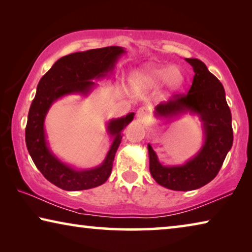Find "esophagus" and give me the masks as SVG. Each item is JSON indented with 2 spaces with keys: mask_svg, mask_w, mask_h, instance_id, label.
Returning a JSON list of instances; mask_svg holds the SVG:
<instances>
[{
  "mask_svg": "<svg viewBox=\"0 0 252 252\" xmlns=\"http://www.w3.org/2000/svg\"><path fill=\"white\" fill-rule=\"evenodd\" d=\"M149 116V110L146 106H141V108H139L138 111H136V117H138L140 120H146Z\"/></svg>",
  "mask_w": 252,
  "mask_h": 252,
  "instance_id": "obj_1",
  "label": "esophagus"
}]
</instances>
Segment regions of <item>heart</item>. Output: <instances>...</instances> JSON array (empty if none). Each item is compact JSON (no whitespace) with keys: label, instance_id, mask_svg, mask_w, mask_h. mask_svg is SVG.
<instances>
[{"label":"heart","instance_id":"b5f03b06","mask_svg":"<svg viewBox=\"0 0 252 252\" xmlns=\"http://www.w3.org/2000/svg\"><path fill=\"white\" fill-rule=\"evenodd\" d=\"M168 85L170 90H178L182 87L185 82V75H183L180 67L178 66H156L151 67L144 73L136 76L133 81L135 87L146 85V87L155 88L162 83Z\"/></svg>","mask_w":252,"mask_h":252}]
</instances>
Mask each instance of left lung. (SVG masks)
<instances>
[{
  "mask_svg": "<svg viewBox=\"0 0 252 252\" xmlns=\"http://www.w3.org/2000/svg\"><path fill=\"white\" fill-rule=\"evenodd\" d=\"M193 67L192 84L188 93L174 94L157 106L161 117H172L186 110L200 114L206 141L192 160L179 167H163L151 146H148L150 173L160 186L177 191L199 189L217 177L232 147L231 112L223 85L198 59H186Z\"/></svg>",
  "mask_w": 252,
  "mask_h": 252,
  "instance_id": "obj_1",
  "label": "left lung"
}]
</instances>
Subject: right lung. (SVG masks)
Instances as JSON below:
<instances>
[{
	"label": "right lung",
	"mask_w": 252,
	"mask_h": 252,
	"mask_svg": "<svg viewBox=\"0 0 252 252\" xmlns=\"http://www.w3.org/2000/svg\"><path fill=\"white\" fill-rule=\"evenodd\" d=\"M125 51L119 46H109L76 52L59 59L42 76L36 94L29 111L25 127V142L34 164L46 180L63 190H87L103 185L110 177L116 152L121 142V131L133 119L134 113L112 120L108 130L116 138L103 164L92 170L76 171L60 162L46 147L43 123L45 114L55 100L69 93H87L94 82L112 69L118 57Z\"/></svg>",
	"instance_id": "right-lung-1"
}]
</instances>
